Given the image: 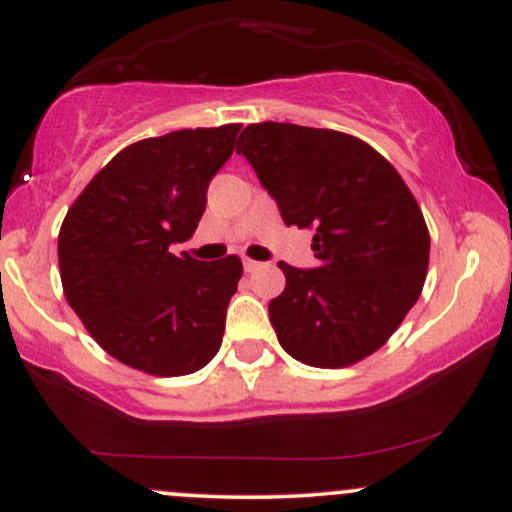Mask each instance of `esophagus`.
<instances>
[{
	"label": "esophagus",
	"mask_w": 512,
	"mask_h": 512,
	"mask_svg": "<svg viewBox=\"0 0 512 512\" xmlns=\"http://www.w3.org/2000/svg\"><path fill=\"white\" fill-rule=\"evenodd\" d=\"M243 267H245V272H255V269L260 267V262H255V260H248V257H245V260H243Z\"/></svg>",
	"instance_id": "esophagus-1"
}]
</instances>
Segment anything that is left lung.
<instances>
[{
    "instance_id": "8db88e82",
    "label": "left lung",
    "mask_w": 512,
    "mask_h": 512,
    "mask_svg": "<svg viewBox=\"0 0 512 512\" xmlns=\"http://www.w3.org/2000/svg\"><path fill=\"white\" fill-rule=\"evenodd\" d=\"M286 226L310 228L317 264L279 262L269 320L296 361L342 368L378 351L419 301L431 238L419 204L373 146L334 129L257 122L238 137Z\"/></svg>"
}]
</instances>
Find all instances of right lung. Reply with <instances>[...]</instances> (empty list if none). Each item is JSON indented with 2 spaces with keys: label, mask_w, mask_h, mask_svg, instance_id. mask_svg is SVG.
<instances>
[{
  "label": "right lung",
  "mask_w": 512,
  "mask_h": 512,
  "mask_svg": "<svg viewBox=\"0 0 512 512\" xmlns=\"http://www.w3.org/2000/svg\"><path fill=\"white\" fill-rule=\"evenodd\" d=\"M240 125L178 129L129 144L81 192L57 238L67 303L110 356L187 375L219 351L243 264L173 255L195 233L207 187Z\"/></svg>",
  "instance_id": "obj_1"
}]
</instances>
